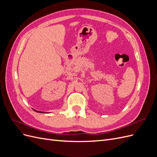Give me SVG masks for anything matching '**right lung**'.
Returning a JSON list of instances; mask_svg holds the SVG:
<instances>
[{
  "mask_svg": "<svg viewBox=\"0 0 157 157\" xmlns=\"http://www.w3.org/2000/svg\"><path fill=\"white\" fill-rule=\"evenodd\" d=\"M33 110H34L35 111H36V113H44V112H42V111H36V110H35V109H33Z\"/></svg>",
  "mask_w": 157,
  "mask_h": 157,
  "instance_id": "obj_1",
  "label": "right lung"
}]
</instances>
